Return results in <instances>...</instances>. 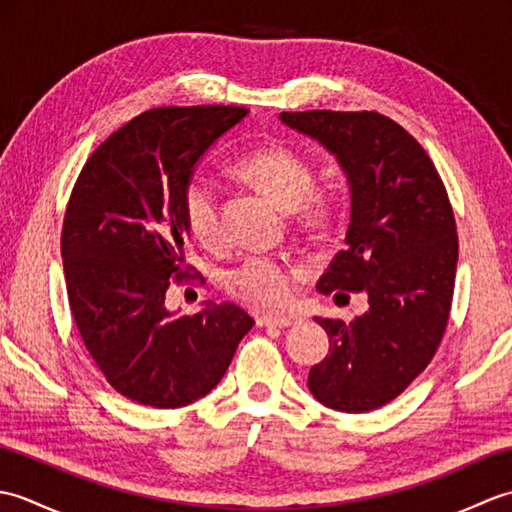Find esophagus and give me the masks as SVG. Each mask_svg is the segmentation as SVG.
I'll list each match as a JSON object with an SVG mask.
<instances>
[{"mask_svg":"<svg viewBox=\"0 0 512 512\" xmlns=\"http://www.w3.org/2000/svg\"><path fill=\"white\" fill-rule=\"evenodd\" d=\"M295 323H299L295 314H264L257 319V325H262V328H290Z\"/></svg>","mask_w":512,"mask_h":512,"instance_id":"1","label":"esophagus"}]
</instances>
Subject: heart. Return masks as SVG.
Masks as SVG:
<instances>
[{"label": "heart", "instance_id": "1", "mask_svg": "<svg viewBox=\"0 0 512 512\" xmlns=\"http://www.w3.org/2000/svg\"><path fill=\"white\" fill-rule=\"evenodd\" d=\"M233 173L281 211L290 213L295 226L308 233L330 228L339 202L330 191L314 189L310 162L286 145H266L248 151L233 162ZM182 215L189 233L202 246H215L222 239L220 195L211 182L193 178L182 191ZM224 284L233 297L255 308H277L286 303L292 288V273L270 257H246L231 268Z\"/></svg>", "mask_w": 512, "mask_h": 512}]
</instances>
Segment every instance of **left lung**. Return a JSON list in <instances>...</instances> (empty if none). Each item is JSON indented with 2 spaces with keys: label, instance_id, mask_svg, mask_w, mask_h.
<instances>
[{
  "label": "left lung",
  "instance_id": "8db88e82",
  "mask_svg": "<svg viewBox=\"0 0 512 512\" xmlns=\"http://www.w3.org/2000/svg\"><path fill=\"white\" fill-rule=\"evenodd\" d=\"M279 121L328 149L350 187L345 250L317 290L365 292L352 323L317 319L330 350L310 369L321 405L363 413L387 405L431 363L449 321L458 235L447 189L427 151L376 112H281Z\"/></svg>",
  "mask_w": 512,
  "mask_h": 512
}]
</instances>
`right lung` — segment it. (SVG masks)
Segmentation results:
<instances>
[{
	"label": "right lung",
	"mask_w": 512,
	"mask_h": 512,
	"mask_svg": "<svg viewBox=\"0 0 512 512\" xmlns=\"http://www.w3.org/2000/svg\"><path fill=\"white\" fill-rule=\"evenodd\" d=\"M244 107H158L123 125L85 162L68 202L61 257L81 339L118 394L187 407L220 383L255 321L206 301L193 317L165 306L182 277L189 228L182 191Z\"/></svg>",
	"instance_id": "obj_1"
}]
</instances>
